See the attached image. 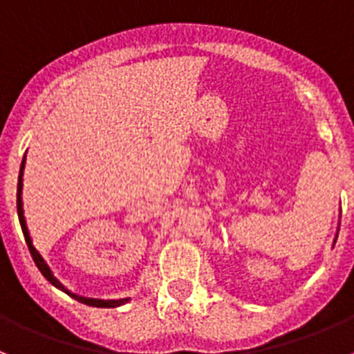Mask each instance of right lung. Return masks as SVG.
Returning a JSON list of instances; mask_svg holds the SVG:
<instances>
[{
	"mask_svg": "<svg viewBox=\"0 0 354 354\" xmlns=\"http://www.w3.org/2000/svg\"><path fill=\"white\" fill-rule=\"evenodd\" d=\"M23 169H25V156H23V162H21V169H19V178H17V216H19V223H21V230H23V236H25V241L28 245V250L32 254V259H34L35 266L39 268V272L43 273L46 281H50V284H53L55 288L62 290L64 293L71 297V299H75V301L82 302L86 306H95V308H118V306L126 304L129 299H117V301H104V299H90V297H82V295H77V293L70 292L64 284L59 281L53 272L50 270V266L46 264V261L41 257V254L35 250V246L32 245V237L30 232H28V227H26V221H25V212H23V200H21V192H23Z\"/></svg>",
	"mask_w": 354,
	"mask_h": 354,
	"instance_id": "1",
	"label": "right lung"
}]
</instances>
